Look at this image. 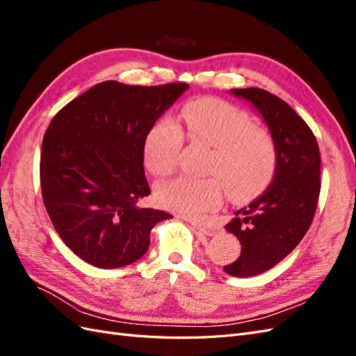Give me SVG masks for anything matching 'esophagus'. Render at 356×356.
Here are the masks:
<instances>
[{
  "instance_id": "34e87169",
  "label": "esophagus",
  "mask_w": 356,
  "mask_h": 356,
  "mask_svg": "<svg viewBox=\"0 0 356 356\" xmlns=\"http://www.w3.org/2000/svg\"><path fill=\"white\" fill-rule=\"evenodd\" d=\"M191 225H193V227H195L197 232H200V233H203V234H207V236H212V234L217 233V229H215V227H211V225H207V224L199 222V221H191Z\"/></svg>"
}]
</instances>
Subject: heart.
<instances>
[{"label": "heart", "instance_id": "b5f03b06", "mask_svg": "<svg viewBox=\"0 0 356 356\" xmlns=\"http://www.w3.org/2000/svg\"><path fill=\"white\" fill-rule=\"evenodd\" d=\"M179 120L191 144L211 148L204 172L213 177H178L160 184L156 196L163 208L197 218L221 203V184L232 199H245L260 193L273 178L275 139L266 129L255 127L242 110L220 99L199 98L184 105ZM184 135L170 117H161L152 126L145 136L144 160L153 175L174 172Z\"/></svg>", "mask_w": 356, "mask_h": 356}]
</instances>
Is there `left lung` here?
I'll list each match as a JSON object with an SVG mask.
<instances>
[{
    "label": "left lung",
    "mask_w": 356,
    "mask_h": 356,
    "mask_svg": "<svg viewBox=\"0 0 356 356\" xmlns=\"http://www.w3.org/2000/svg\"><path fill=\"white\" fill-rule=\"evenodd\" d=\"M232 93L250 101L263 115L277 149L272 184L225 225L242 248L238 260L224 272L250 277L282 261L305 238L318 207L321 154L307 123L276 95L257 88Z\"/></svg>",
    "instance_id": "1"
}]
</instances>
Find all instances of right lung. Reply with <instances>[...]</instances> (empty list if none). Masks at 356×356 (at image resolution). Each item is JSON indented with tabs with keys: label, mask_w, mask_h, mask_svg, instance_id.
I'll list each match as a JSON object with an SVG mask.
<instances>
[{
	"label": "right lung",
	"mask_w": 356,
	"mask_h": 356,
	"mask_svg": "<svg viewBox=\"0 0 356 356\" xmlns=\"http://www.w3.org/2000/svg\"><path fill=\"white\" fill-rule=\"evenodd\" d=\"M188 88L102 81L53 117L41 145L42 202L60 239L86 263L132 264L147 252L154 225L172 218L139 204L152 193L144 143Z\"/></svg>",
	"instance_id": "right-lung-1"
}]
</instances>
